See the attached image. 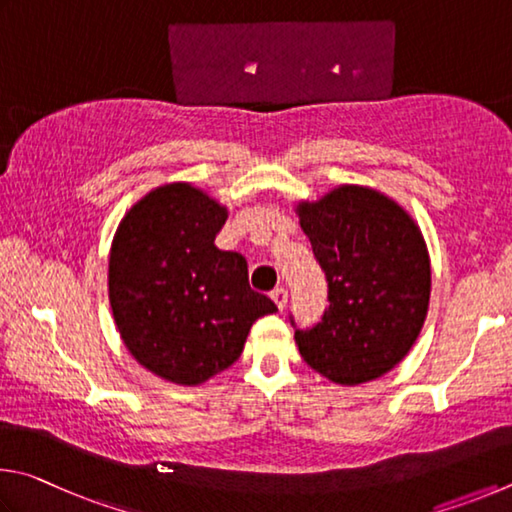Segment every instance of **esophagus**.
Returning <instances> with one entry per match:
<instances>
[{"instance_id":"obj_1","label":"esophagus","mask_w":512,"mask_h":512,"mask_svg":"<svg viewBox=\"0 0 512 512\" xmlns=\"http://www.w3.org/2000/svg\"><path fill=\"white\" fill-rule=\"evenodd\" d=\"M272 299H274L276 306H279V310H283L285 303H288V290H285V288H274L272 290Z\"/></svg>"}]
</instances>
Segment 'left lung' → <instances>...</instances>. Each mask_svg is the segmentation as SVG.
Here are the masks:
<instances>
[{
  "instance_id": "8db88e82",
  "label": "left lung",
  "mask_w": 512,
  "mask_h": 512,
  "mask_svg": "<svg viewBox=\"0 0 512 512\" xmlns=\"http://www.w3.org/2000/svg\"><path fill=\"white\" fill-rule=\"evenodd\" d=\"M299 218L328 281L315 326L297 328L290 315L301 357L348 387L380 378L425 324L432 272L423 236L396 202L362 186L299 204Z\"/></svg>"
}]
</instances>
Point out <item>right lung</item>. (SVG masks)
Masks as SVG:
<instances>
[{"mask_svg": "<svg viewBox=\"0 0 512 512\" xmlns=\"http://www.w3.org/2000/svg\"><path fill=\"white\" fill-rule=\"evenodd\" d=\"M227 209L188 184L148 193L110 251V303L128 351L159 378L200 384L238 360L274 301L251 290L247 261L215 247Z\"/></svg>", "mask_w": 512, "mask_h": 512, "instance_id": "1", "label": "right lung"}]
</instances>
